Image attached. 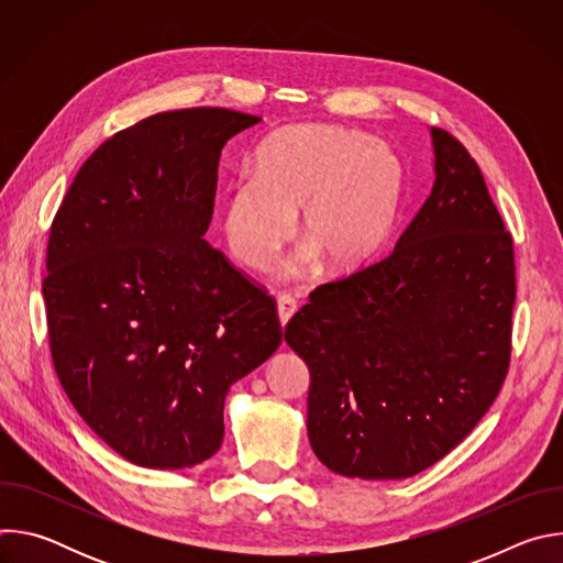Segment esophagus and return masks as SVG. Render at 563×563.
<instances>
[{
    "instance_id": "obj_1",
    "label": "esophagus",
    "mask_w": 563,
    "mask_h": 563,
    "mask_svg": "<svg viewBox=\"0 0 563 563\" xmlns=\"http://www.w3.org/2000/svg\"><path fill=\"white\" fill-rule=\"evenodd\" d=\"M276 309H278V320H280V325L285 328L289 320H291V316L296 313V309H298V305H296V300L291 298V296H280L278 298V302H276Z\"/></svg>"
}]
</instances>
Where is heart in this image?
Masks as SVG:
<instances>
[{
  "instance_id": "obj_1",
  "label": "heart",
  "mask_w": 563,
  "mask_h": 563,
  "mask_svg": "<svg viewBox=\"0 0 563 563\" xmlns=\"http://www.w3.org/2000/svg\"><path fill=\"white\" fill-rule=\"evenodd\" d=\"M404 169L367 133L334 124L274 131L222 198L220 224L229 252L250 269H265L296 231L307 245L285 265L289 278L318 269L347 274L367 263L396 220Z\"/></svg>"
}]
</instances>
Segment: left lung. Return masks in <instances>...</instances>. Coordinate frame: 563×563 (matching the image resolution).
I'll list each match as a JSON object with an SVG mask.
<instances>
[{
    "instance_id": "1",
    "label": "left lung",
    "mask_w": 563,
    "mask_h": 563,
    "mask_svg": "<svg viewBox=\"0 0 563 563\" xmlns=\"http://www.w3.org/2000/svg\"><path fill=\"white\" fill-rule=\"evenodd\" d=\"M434 183L394 252L320 285L285 328L309 367L307 437L343 476L408 478L497 398L510 363L512 235L484 174L432 126Z\"/></svg>"
}]
</instances>
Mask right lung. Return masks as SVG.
<instances>
[{
  "instance_id": "1",
  "label": "right lung",
  "mask_w": 563,
  "mask_h": 563,
  "mask_svg": "<svg viewBox=\"0 0 563 563\" xmlns=\"http://www.w3.org/2000/svg\"><path fill=\"white\" fill-rule=\"evenodd\" d=\"M261 118L151 115L77 172L42 285L57 378L87 426L142 467L213 456L229 387L280 345L276 302L202 238L222 146Z\"/></svg>"
}]
</instances>
